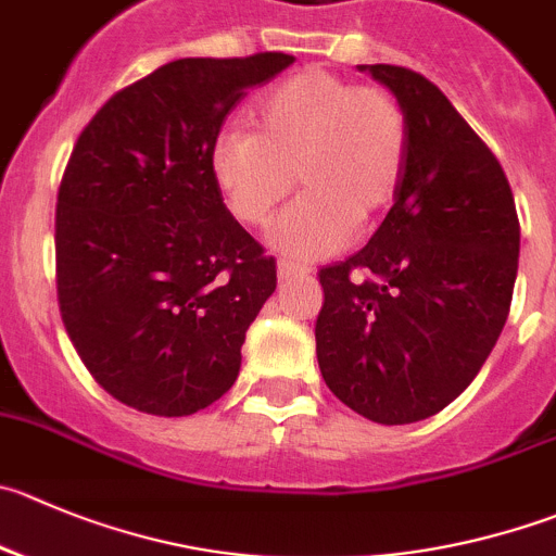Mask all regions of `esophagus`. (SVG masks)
Wrapping results in <instances>:
<instances>
[{
	"mask_svg": "<svg viewBox=\"0 0 556 556\" xmlns=\"http://www.w3.org/2000/svg\"><path fill=\"white\" fill-rule=\"evenodd\" d=\"M305 275H308V269L300 267V264L278 262V281H281V283L298 281V278H305Z\"/></svg>",
	"mask_w": 556,
	"mask_h": 556,
	"instance_id": "34e87169",
	"label": "esophagus"
}]
</instances>
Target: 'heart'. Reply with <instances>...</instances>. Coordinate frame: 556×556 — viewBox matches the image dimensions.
Segmentation results:
<instances>
[{
  "instance_id": "obj_1",
  "label": "heart",
  "mask_w": 556,
  "mask_h": 556,
  "mask_svg": "<svg viewBox=\"0 0 556 556\" xmlns=\"http://www.w3.org/2000/svg\"><path fill=\"white\" fill-rule=\"evenodd\" d=\"M248 116L253 134H220L210 166L226 207L248 226L267 224L298 177L305 193L269 231L275 251L330 256L393 202L409 125L388 89L305 67L256 98Z\"/></svg>"
}]
</instances>
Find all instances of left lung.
<instances>
[{"label":"left lung","instance_id":"obj_1","mask_svg":"<svg viewBox=\"0 0 556 556\" xmlns=\"http://www.w3.org/2000/svg\"><path fill=\"white\" fill-rule=\"evenodd\" d=\"M357 67L401 103L409 152L368 245L319 273L316 357L349 409L404 426L445 409L483 368L510 311L521 231L500 161L440 87L406 67Z\"/></svg>","mask_w":556,"mask_h":556}]
</instances>
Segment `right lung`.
<instances>
[{"mask_svg": "<svg viewBox=\"0 0 556 556\" xmlns=\"http://www.w3.org/2000/svg\"><path fill=\"white\" fill-rule=\"evenodd\" d=\"M281 51L188 56L116 92L81 130L56 195V294L94 382L157 417L235 384L275 258L226 210L213 144Z\"/></svg>", "mask_w": 556, "mask_h": 556, "instance_id": "add662e5", "label": "right lung"}]
</instances>
